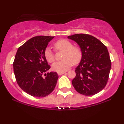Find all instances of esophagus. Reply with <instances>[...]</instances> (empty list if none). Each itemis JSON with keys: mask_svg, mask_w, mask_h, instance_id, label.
I'll return each mask as SVG.
<instances>
[{"mask_svg": "<svg viewBox=\"0 0 124 124\" xmlns=\"http://www.w3.org/2000/svg\"><path fill=\"white\" fill-rule=\"evenodd\" d=\"M64 73H65V72H58V74L59 75H62V74H63Z\"/></svg>", "mask_w": 124, "mask_h": 124, "instance_id": "34e87169", "label": "esophagus"}]
</instances>
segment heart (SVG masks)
Here are the masks:
<instances>
[{
	"label": "heart",
	"instance_id": "b5f03b06",
	"mask_svg": "<svg viewBox=\"0 0 124 124\" xmlns=\"http://www.w3.org/2000/svg\"><path fill=\"white\" fill-rule=\"evenodd\" d=\"M54 47L56 51H64L62 60L54 62L52 66V69L57 72H65L68 70L72 64H77L82 57L81 48L77 46H73L69 40L61 39L54 43ZM44 56L48 62H53L55 61V54L50 47H47L44 51Z\"/></svg>",
	"mask_w": 124,
	"mask_h": 124
}]
</instances>
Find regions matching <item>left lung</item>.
I'll return each instance as SVG.
<instances>
[{
    "label": "left lung",
    "instance_id": "8db88e82",
    "mask_svg": "<svg viewBox=\"0 0 124 124\" xmlns=\"http://www.w3.org/2000/svg\"><path fill=\"white\" fill-rule=\"evenodd\" d=\"M68 38L75 41L82 51V58L72 80L73 86L84 95L97 94L106 86L111 68L107 48L95 37L86 34H76Z\"/></svg>",
    "mask_w": 124,
    "mask_h": 124
}]
</instances>
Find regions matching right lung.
<instances>
[{"label":"right lung","instance_id":"right-lung-1","mask_svg":"<svg viewBox=\"0 0 124 124\" xmlns=\"http://www.w3.org/2000/svg\"><path fill=\"white\" fill-rule=\"evenodd\" d=\"M50 36L33 37L18 48L13 63L17 83L27 94L35 97H45L55 89L59 76L50 69L44 56Z\"/></svg>","mask_w":124,"mask_h":124}]
</instances>
